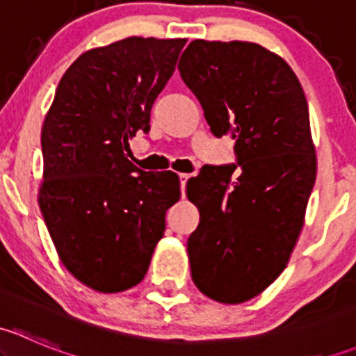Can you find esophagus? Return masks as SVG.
<instances>
[{
  "label": "esophagus",
  "mask_w": 356,
  "mask_h": 356,
  "mask_svg": "<svg viewBox=\"0 0 356 356\" xmlns=\"http://www.w3.org/2000/svg\"><path fill=\"white\" fill-rule=\"evenodd\" d=\"M188 179H189V174H179V182H181L182 195H184L186 191V182H188Z\"/></svg>",
  "instance_id": "1"
}]
</instances>
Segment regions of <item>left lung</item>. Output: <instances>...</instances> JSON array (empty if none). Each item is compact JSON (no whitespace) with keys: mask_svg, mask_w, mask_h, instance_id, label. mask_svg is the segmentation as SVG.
Listing matches in <instances>:
<instances>
[{"mask_svg":"<svg viewBox=\"0 0 356 356\" xmlns=\"http://www.w3.org/2000/svg\"><path fill=\"white\" fill-rule=\"evenodd\" d=\"M179 72L238 158L204 165L186 186L200 210L191 277L211 300L243 303L281 275L303 227L317 174L307 98L288 63L254 42L196 39Z\"/></svg>","mask_w":356,"mask_h":356,"instance_id":"1","label":"left lung"}]
</instances>
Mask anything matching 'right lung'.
Segmentation results:
<instances>
[{"label":"right lung","instance_id":"1","mask_svg":"<svg viewBox=\"0 0 356 356\" xmlns=\"http://www.w3.org/2000/svg\"><path fill=\"white\" fill-rule=\"evenodd\" d=\"M186 41L134 35L82 53L46 113L39 208L67 270L99 293L145 279L165 213L181 198L177 174L141 170L125 152L149 131Z\"/></svg>","mask_w":356,"mask_h":356}]
</instances>
